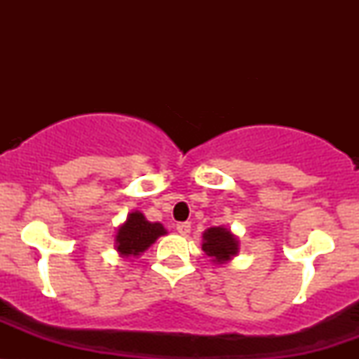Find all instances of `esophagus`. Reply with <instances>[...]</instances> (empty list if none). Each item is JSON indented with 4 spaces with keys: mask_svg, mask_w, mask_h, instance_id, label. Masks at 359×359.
Here are the masks:
<instances>
[{
    "mask_svg": "<svg viewBox=\"0 0 359 359\" xmlns=\"http://www.w3.org/2000/svg\"><path fill=\"white\" fill-rule=\"evenodd\" d=\"M177 231L180 234H189L191 233V222H177Z\"/></svg>",
    "mask_w": 359,
    "mask_h": 359,
    "instance_id": "obj_1",
    "label": "esophagus"
}]
</instances>
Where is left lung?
<instances>
[{
  "label": "left lung",
  "instance_id": "obj_1",
  "mask_svg": "<svg viewBox=\"0 0 359 359\" xmlns=\"http://www.w3.org/2000/svg\"><path fill=\"white\" fill-rule=\"evenodd\" d=\"M203 238V250L205 251L208 257L212 258V262H228L229 258L236 255L238 241L236 238L229 233V229L221 228V226H217V228H209L208 231L204 233Z\"/></svg>",
  "mask_w": 359,
  "mask_h": 359
}]
</instances>
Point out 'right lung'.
Here are the masks:
<instances>
[{
    "mask_svg": "<svg viewBox=\"0 0 359 359\" xmlns=\"http://www.w3.org/2000/svg\"><path fill=\"white\" fill-rule=\"evenodd\" d=\"M165 234L160 222H150L142 212H131L116 234V248L123 257H137L158 236Z\"/></svg>",
    "mask_w": 359,
    "mask_h": 359,
    "instance_id": "right-lung-1",
    "label": "right lung"
}]
</instances>
